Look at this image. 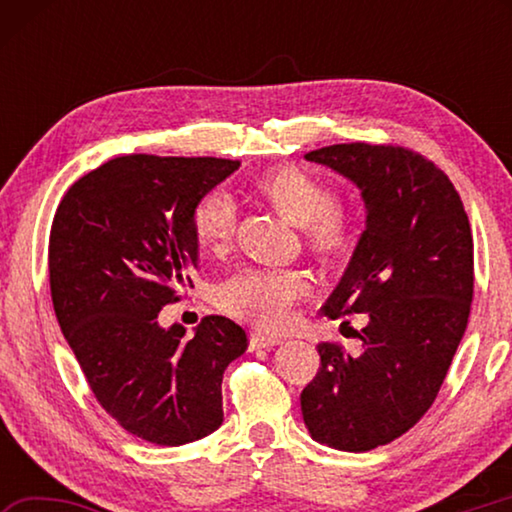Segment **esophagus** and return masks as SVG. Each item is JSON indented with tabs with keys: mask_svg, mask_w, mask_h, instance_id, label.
<instances>
[{
	"mask_svg": "<svg viewBox=\"0 0 512 512\" xmlns=\"http://www.w3.org/2000/svg\"><path fill=\"white\" fill-rule=\"evenodd\" d=\"M282 339H277V336L271 334H262V332H253L250 334V348L259 350V348H273V345H280Z\"/></svg>",
	"mask_w": 512,
	"mask_h": 512,
	"instance_id": "34e87169",
	"label": "esophagus"
}]
</instances>
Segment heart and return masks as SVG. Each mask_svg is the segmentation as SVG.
Instances as JSON below:
<instances>
[{"label":"heart","instance_id":"obj_1","mask_svg":"<svg viewBox=\"0 0 512 512\" xmlns=\"http://www.w3.org/2000/svg\"><path fill=\"white\" fill-rule=\"evenodd\" d=\"M257 189L277 212L302 225L307 248L325 262H336L357 246V223L332 187L296 164H284L257 178ZM192 230L210 253L232 246L237 203L223 187L205 192L192 207ZM311 293L302 268H241L216 289V305L264 332H280Z\"/></svg>","mask_w":512,"mask_h":512}]
</instances>
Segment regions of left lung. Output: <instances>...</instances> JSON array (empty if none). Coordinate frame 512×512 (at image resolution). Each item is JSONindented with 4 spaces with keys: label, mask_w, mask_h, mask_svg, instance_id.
<instances>
[{
    "label": "left lung",
    "mask_w": 512,
    "mask_h": 512,
    "mask_svg": "<svg viewBox=\"0 0 512 512\" xmlns=\"http://www.w3.org/2000/svg\"><path fill=\"white\" fill-rule=\"evenodd\" d=\"M305 158L361 187L368 228L323 314H368V325L359 354L316 345L302 418L318 443L370 452L409 431L443 386L472 307V228L445 171L406 146L334 144Z\"/></svg>",
    "instance_id": "left-lung-1"
}]
</instances>
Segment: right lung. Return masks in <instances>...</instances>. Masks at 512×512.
<instances>
[{"label": "right lung", "mask_w": 512, "mask_h": 512, "mask_svg": "<svg viewBox=\"0 0 512 512\" xmlns=\"http://www.w3.org/2000/svg\"><path fill=\"white\" fill-rule=\"evenodd\" d=\"M239 160H108L67 189L49 232L54 311L76 361L110 418L153 445L178 447L223 422L221 381L246 352L244 327L205 316L192 339L162 329L198 259L192 207Z\"/></svg>", "instance_id": "right-lung-1"}]
</instances>
